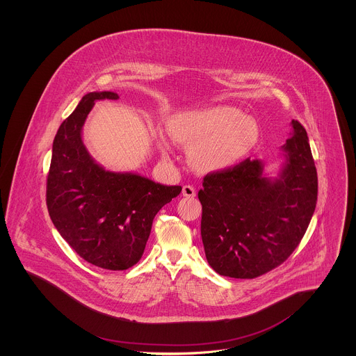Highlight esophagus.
<instances>
[{"label": "esophagus", "instance_id": "34e87169", "mask_svg": "<svg viewBox=\"0 0 356 356\" xmlns=\"http://www.w3.org/2000/svg\"><path fill=\"white\" fill-rule=\"evenodd\" d=\"M183 196L184 197H195L196 196V191L192 186H183Z\"/></svg>", "mask_w": 356, "mask_h": 356}]
</instances>
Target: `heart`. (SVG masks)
Returning a JSON list of instances; mask_svg holds the SVG:
<instances>
[{
    "label": "heart",
    "mask_w": 356,
    "mask_h": 356,
    "mask_svg": "<svg viewBox=\"0 0 356 356\" xmlns=\"http://www.w3.org/2000/svg\"><path fill=\"white\" fill-rule=\"evenodd\" d=\"M170 135L191 149V157L200 170L216 172L236 165L252 152L259 141V125L248 116L228 106L216 105L180 112L168 121ZM164 152L167 145L161 141Z\"/></svg>",
    "instance_id": "obj_1"
}]
</instances>
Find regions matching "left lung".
<instances>
[{
	"instance_id": "left-lung-1",
	"label": "left lung",
	"mask_w": 356,
	"mask_h": 356,
	"mask_svg": "<svg viewBox=\"0 0 356 356\" xmlns=\"http://www.w3.org/2000/svg\"><path fill=\"white\" fill-rule=\"evenodd\" d=\"M280 148L277 176L261 160L204 177L202 238L209 266L222 276L254 279L280 266L305 236L318 200V175L303 125Z\"/></svg>"
}]
</instances>
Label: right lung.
Segmentation results:
<instances>
[{"label": "right lung", "mask_w": 356, "mask_h": 356, "mask_svg": "<svg viewBox=\"0 0 356 356\" xmlns=\"http://www.w3.org/2000/svg\"><path fill=\"white\" fill-rule=\"evenodd\" d=\"M118 100L115 92H90L54 137L47 204L51 221L88 263L111 271L141 259L156 213L181 192L135 172L105 170L88 152L83 127L95 102Z\"/></svg>", "instance_id": "1"}]
</instances>
